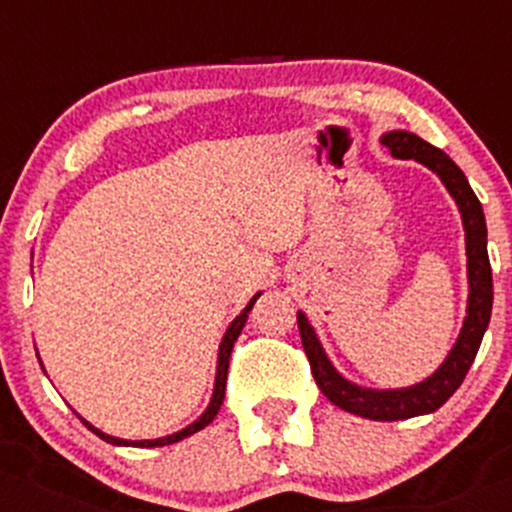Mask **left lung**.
<instances>
[{
    "instance_id": "8db88e82",
    "label": "left lung",
    "mask_w": 512,
    "mask_h": 512,
    "mask_svg": "<svg viewBox=\"0 0 512 512\" xmlns=\"http://www.w3.org/2000/svg\"><path fill=\"white\" fill-rule=\"evenodd\" d=\"M383 144L390 149L392 157L397 159H417L419 164L429 166L434 174L444 181L454 201L459 203L461 218H464L466 230V255H469V316H466L464 328L459 333V341L451 348L449 358L441 363V368L424 383L407 387V390H365L348 383L346 378L333 370L328 363L324 348L316 338L314 328L309 326L304 314H297L301 346H304L306 358H309L311 373H314L316 385L321 392L341 410L360 414V417L378 419V422H397V419L417 417L439 410L456 390L464 383L473 358H476L478 346L483 341L488 321H491L493 309V274L491 262H488L486 250V218H483L481 201L476 198L473 188L466 181L464 171L454 164L444 152L432 147L429 142L419 139L412 132H390L383 137Z\"/></svg>"
}]
</instances>
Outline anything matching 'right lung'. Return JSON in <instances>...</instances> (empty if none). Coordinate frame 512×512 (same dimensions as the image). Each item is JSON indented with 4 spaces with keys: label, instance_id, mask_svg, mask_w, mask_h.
<instances>
[{
    "label": "right lung",
    "instance_id": "obj_1",
    "mask_svg": "<svg viewBox=\"0 0 512 512\" xmlns=\"http://www.w3.org/2000/svg\"><path fill=\"white\" fill-rule=\"evenodd\" d=\"M255 299H257V297H252V299H250V304L245 306V311H242V314L238 316V319H235L233 324H230L228 333H225V336H223V343H220V353H218V375H215L213 400H211V405H208V410L203 412L201 417L196 419V422L188 424V427H186V429H181V432L171 434V437L149 439V441H127V439H115V437H110V434H102L100 429H95L93 424H88V422H85V419H83L85 427H88L90 432H93V434H98L100 439H105L107 444H115V446H166V444H174V441H179V439H184V437H191V434H196L198 429H203V427H206V424H211V422H213V417H215V414H218V410H220V405H223V397H225V380H228L230 353H233L235 341H238V336H240L242 326H245L247 314H250V309H252V304H255Z\"/></svg>",
    "mask_w": 512,
    "mask_h": 512
}]
</instances>
